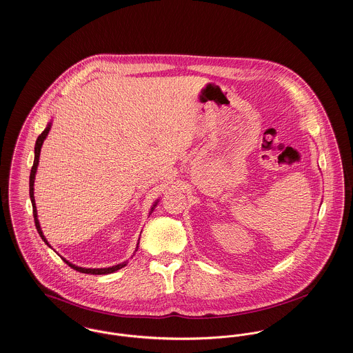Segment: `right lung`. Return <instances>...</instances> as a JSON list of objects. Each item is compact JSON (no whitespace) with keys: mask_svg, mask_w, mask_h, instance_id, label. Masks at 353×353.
I'll return each instance as SVG.
<instances>
[{"mask_svg":"<svg viewBox=\"0 0 353 353\" xmlns=\"http://www.w3.org/2000/svg\"><path fill=\"white\" fill-rule=\"evenodd\" d=\"M51 125H52V123H48V125H47L46 129L41 132V134H40V136L37 137V140H36V144H34V161H33L32 170H31V175H30V196H31V202H32L34 225H36V229H37V232H39L40 237L43 239V241H44L48 247H51V245L48 244L47 239L44 237V234H43V232H41V228H40V224H39V220H37V210H36V203H34V196H33V185H34V175H36V170H37V165H39L40 150H41L43 141L46 140V137H47V134H48V132H50V129H51ZM157 205H158V201H157V202L154 203V206L151 208L150 214L152 213V210L155 209V206H157ZM137 248H139V243H137L136 251H137ZM63 261H65V263H67L71 268H74L75 271H79V272H82V274H90V275H106V274H112V272H114V271H117V270H120V268H123V267H125V265H127V261H124V263H120V264H117V265H112V267H108V268H83V267H78V265H75V264H72V263L67 261L65 259H63Z\"/></svg>","mask_w":353,"mask_h":353,"instance_id":"obj_1","label":"right lung"}]
</instances>
